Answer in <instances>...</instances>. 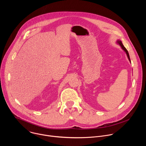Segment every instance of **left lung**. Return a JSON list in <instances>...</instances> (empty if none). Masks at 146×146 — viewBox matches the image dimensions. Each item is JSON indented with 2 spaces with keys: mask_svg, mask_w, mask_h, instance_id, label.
Returning a JSON list of instances; mask_svg holds the SVG:
<instances>
[{
  "mask_svg": "<svg viewBox=\"0 0 146 146\" xmlns=\"http://www.w3.org/2000/svg\"><path fill=\"white\" fill-rule=\"evenodd\" d=\"M117 43H118V44H119V46L121 47L122 49L125 52H126V54H127V56H128V59H129V61L131 62V59H130V58H129V55L128 51V50L126 49V48L123 46V45L122 44V42H121V41H120V40H117Z\"/></svg>",
  "mask_w": 146,
  "mask_h": 146,
  "instance_id": "obj_1",
  "label": "left lung"
}]
</instances>
